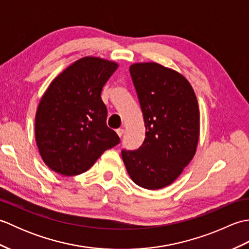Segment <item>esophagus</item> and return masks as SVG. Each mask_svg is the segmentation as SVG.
Wrapping results in <instances>:
<instances>
[{
  "instance_id": "1",
  "label": "esophagus",
  "mask_w": 249,
  "mask_h": 249,
  "mask_svg": "<svg viewBox=\"0 0 249 249\" xmlns=\"http://www.w3.org/2000/svg\"><path fill=\"white\" fill-rule=\"evenodd\" d=\"M116 134L119 135V137H122L124 134V128H118L116 129Z\"/></svg>"
}]
</instances>
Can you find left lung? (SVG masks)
Masks as SVG:
<instances>
[{"instance_id": "1", "label": "left lung", "mask_w": 249, "mask_h": 249, "mask_svg": "<svg viewBox=\"0 0 249 249\" xmlns=\"http://www.w3.org/2000/svg\"><path fill=\"white\" fill-rule=\"evenodd\" d=\"M145 126L138 150H122L131 179L160 189L176 181L197 149L200 116L197 97L181 73L157 63L129 67Z\"/></svg>"}]
</instances>
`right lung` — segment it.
Listing matches in <instances>:
<instances>
[{"mask_svg": "<svg viewBox=\"0 0 249 249\" xmlns=\"http://www.w3.org/2000/svg\"><path fill=\"white\" fill-rule=\"evenodd\" d=\"M118 68L114 62L87 56L60 73L40 99L35 137L40 156L62 176L91 168L106 150L120 143L106 124L103 88Z\"/></svg>", "mask_w": 249, "mask_h": 249, "instance_id": "add662e5", "label": "right lung"}]
</instances>
